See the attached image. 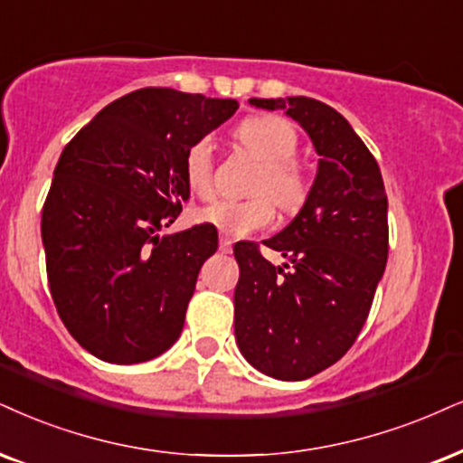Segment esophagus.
<instances>
[{
    "mask_svg": "<svg viewBox=\"0 0 463 463\" xmlns=\"http://www.w3.org/2000/svg\"><path fill=\"white\" fill-rule=\"evenodd\" d=\"M219 249H221V253H232V241L227 236H221V241H219Z\"/></svg>",
    "mask_w": 463,
    "mask_h": 463,
    "instance_id": "34e87169",
    "label": "esophagus"
}]
</instances>
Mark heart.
Returning a JSON list of instances; mask_svg holds the SVG:
<instances>
[{
  "label": "heart",
  "instance_id": "obj_1",
  "mask_svg": "<svg viewBox=\"0 0 463 463\" xmlns=\"http://www.w3.org/2000/svg\"><path fill=\"white\" fill-rule=\"evenodd\" d=\"M238 141L261 163L253 184L255 197L244 202L216 199L197 213V219L210 222L225 236H249L266 230L277 216L275 202L285 213H296L309 197L311 182L296 161L298 133L294 124L279 116H253L238 127ZM184 182L197 197L214 193V144L210 137L193 141L184 154Z\"/></svg>",
  "mask_w": 463,
  "mask_h": 463
}]
</instances>
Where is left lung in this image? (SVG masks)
<instances>
[{
    "instance_id": "left-lung-1",
    "label": "left lung",
    "mask_w": 463,
    "mask_h": 463,
    "mask_svg": "<svg viewBox=\"0 0 463 463\" xmlns=\"http://www.w3.org/2000/svg\"><path fill=\"white\" fill-rule=\"evenodd\" d=\"M249 102L285 109L319 154L298 216L264 241L288 264H270L258 242L233 247L238 347L261 373L298 382L335 364L361 333L389 258V199L373 154L333 107L307 96Z\"/></svg>"
}]
</instances>
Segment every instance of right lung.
Listing matches in <instances>:
<instances>
[{
	"label": "right lung",
	"mask_w": 463,
	"mask_h": 463,
	"mask_svg": "<svg viewBox=\"0 0 463 463\" xmlns=\"http://www.w3.org/2000/svg\"><path fill=\"white\" fill-rule=\"evenodd\" d=\"M236 109L232 99L144 88L107 105L61 152L40 225L47 279L68 333L100 361L146 363L178 341L219 236L210 222L158 232L191 193L186 150Z\"/></svg>",
	"instance_id": "obj_1"
}]
</instances>
